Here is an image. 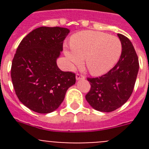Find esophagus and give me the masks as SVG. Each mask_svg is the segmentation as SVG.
Segmentation results:
<instances>
[{
    "instance_id": "34e87169",
    "label": "esophagus",
    "mask_w": 149,
    "mask_h": 149,
    "mask_svg": "<svg viewBox=\"0 0 149 149\" xmlns=\"http://www.w3.org/2000/svg\"><path fill=\"white\" fill-rule=\"evenodd\" d=\"M84 78H85V77L81 75V74H76V80H77V81H79V80H81V79Z\"/></svg>"
}]
</instances>
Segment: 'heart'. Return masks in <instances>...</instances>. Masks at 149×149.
<instances>
[{"label":"heart","mask_w":149,"mask_h":149,"mask_svg":"<svg viewBox=\"0 0 149 149\" xmlns=\"http://www.w3.org/2000/svg\"><path fill=\"white\" fill-rule=\"evenodd\" d=\"M71 47L64 49L69 67L80 65L84 58L89 72L96 76L108 72L119 60L122 51L119 38L93 30L74 34Z\"/></svg>","instance_id":"1"}]
</instances>
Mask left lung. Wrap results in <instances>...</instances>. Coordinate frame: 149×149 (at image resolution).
<instances>
[{
	"label": "left lung",
	"instance_id": "obj_1",
	"mask_svg": "<svg viewBox=\"0 0 149 149\" xmlns=\"http://www.w3.org/2000/svg\"><path fill=\"white\" fill-rule=\"evenodd\" d=\"M122 45L116 65L101 77L87 78L91 89L86 99L93 108L109 113L122 107L131 97L139 72V60L132 43L117 34Z\"/></svg>",
	"mask_w": 149,
	"mask_h": 149
}]
</instances>
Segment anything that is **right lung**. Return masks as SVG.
<instances>
[{
	"instance_id": "obj_1",
	"label": "right lung",
	"mask_w": 149,
	"mask_h": 149,
	"mask_svg": "<svg viewBox=\"0 0 149 149\" xmlns=\"http://www.w3.org/2000/svg\"><path fill=\"white\" fill-rule=\"evenodd\" d=\"M70 30L40 27L22 40L12 63L11 77L15 94L24 106L39 113L58 108L66 91L75 84V74L63 72L56 60Z\"/></svg>"
}]
</instances>
